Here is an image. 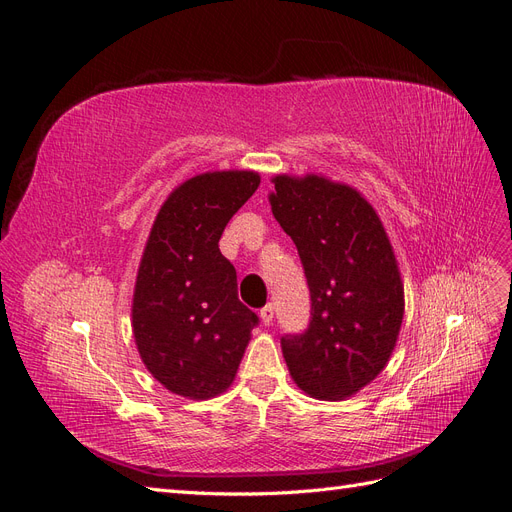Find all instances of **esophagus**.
<instances>
[{
  "label": "esophagus",
  "mask_w": 512,
  "mask_h": 512,
  "mask_svg": "<svg viewBox=\"0 0 512 512\" xmlns=\"http://www.w3.org/2000/svg\"><path fill=\"white\" fill-rule=\"evenodd\" d=\"M273 305H265L260 309V320H262V324H271L273 322Z\"/></svg>",
  "instance_id": "1"
}]
</instances>
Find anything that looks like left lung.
I'll return each mask as SVG.
<instances>
[{
	"label": "left lung",
	"mask_w": 512,
	"mask_h": 512,
	"mask_svg": "<svg viewBox=\"0 0 512 512\" xmlns=\"http://www.w3.org/2000/svg\"><path fill=\"white\" fill-rule=\"evenodd\" d=\"M271 211L303 262L312 320L282 337L299 389L342 401L389 363L404 322V282L389 235L369 200L322 175H275Z\"/></svg>",
	"instance_id": "1"
}]
</instances>
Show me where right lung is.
Listing matches in <instances>:
<instances>
[{
    "label": "right lung",
    "mask_w": 512,
    "mask_h": 512,
    "mask_svg": "<svg viewBox=\"0 0 512 512\" xmlns=\"http://www.w3.org/2000/svg\"><path fill=\"white\" fill-rule=\"evenodd\" d=\"M260 185L254 170H209L179 183L160 207L138 265L132 333L170 393L211 399L237 376L258 316L237 297L220 237Z\"/></svg>",
    "instance_id": "1"
}]
</instances>
